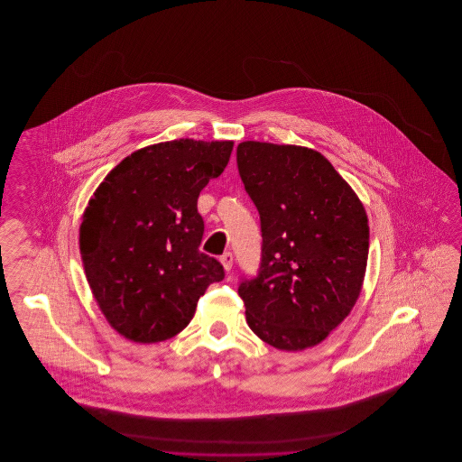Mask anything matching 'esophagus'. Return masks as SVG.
<instances>
[{"label": "esophagus", "mask_w": 462, "mask_h": 462, "mask_svg": "<svg viewBox=\"0 0 462 462\" xmlns=\"http://www.w3.org/2000/svg\"><path fill=\"white\" fill-rule=\"evenodd\" d=\"M220 262L221 264H223V268H225V272H230L232 266H234V256H232V253L221 254Z\"/></svg>", "instance_id": "1"}]
</instances>
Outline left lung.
<instances>
[{
    "instance_id": "left-lung-1",
    "label": "left lung",
    "mask_w": 462,
    "mask_h": 462,
    "mask_svg": "<svg viewBox=\"0 0 462 462\" xmlns=\"http://www.w3.org/2000/svg\"><path fill=\"white\" fill-rule=\"evenodd\" d=\"M237 166L262 221V264L239 296L251 330L277 350L322 343L356 303L369 256L364 204L307 147L242 142Z\"/></svg>"
}]
</instances>
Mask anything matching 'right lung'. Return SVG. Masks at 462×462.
Wrapping results in <instances>:
<instances>
[{"label": "right lung", "mask_w": 462, "mask_h": 462, "mask_svg": "<svg viewBox=\"0 0 462 462\" xmlns=\"http://www.w3.org/2000/svg\"><path fill=\"white\" fill-rule=\"evenodd\" d=\"M234 142L180 138L125 157L89 199L79 251L89 289L112 329L159 343L192 320L199 298L225 277L199 251L198 198L228 164Z\"/></svg>", "instance_id": "obj_1"}]
</instances>
